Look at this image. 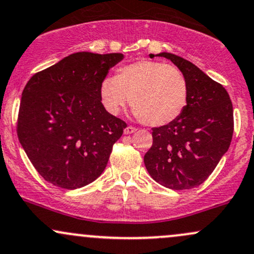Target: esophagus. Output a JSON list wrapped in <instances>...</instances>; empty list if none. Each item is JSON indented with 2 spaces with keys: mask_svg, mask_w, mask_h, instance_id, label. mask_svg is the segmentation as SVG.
I'll return each instance as SVG.
<instances>
[{
  "mask_svg": "<svg viewBox=\"0 0 254 254\" xmlns=\"http://www.w3.org/2000/svg\"><path fill=\"white\" fill-rule=\"evenodd\" d=\"M136 128L135 127H133V126H128V127H126L124 129V133L125 134H133V133H135L136 132Z\"/></svg>",
  "mask_w": 254,
  "mask_h": 254,
  "instance_id": "1",
  "label": "esophagus"
}]
</instances>
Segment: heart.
I'll return each instance as SVG.
<instances>
[{"mask_svg":"<svg viewBox=\"0 0 254 254\" xmlns=\"http://www.w3.org/2000/svg\"><path fill=\"white\" fill-rule=\"evenodd\" d=\"M104 108L116 115L128 103L134 115L152 127L170 124L182 114L188 101L186 77L177 67L156 61H140L107 77L100 86Z\"/></svg>","mask_w":254,"mask_h":254,"instance_id":"obj_1","label":"heart"}]
</instances>
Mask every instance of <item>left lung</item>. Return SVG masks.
Listing matches in <instances>:
<instances>
[{
	"label": "left lung",
	"instance_id": "obj_1",
	"mask_svg": "<svg viewBox=\"0 0 254 254\" xmlns=\"http://www.w3.org/2000/svg\"><path fill=\"white\" fill-rule=\"evenodd\" d=\"M157 56L170 59L186 77L188 101L176 120L152 128L153 144L144 163L160 186L192 189L209 177L228 151L234 129L233 106L227 90L192 63L172 53Z\"/></svg>",
	"mask_w": 254,
	"mask_h": 254
}]
</instances>
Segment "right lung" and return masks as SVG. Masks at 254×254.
Listing matches in <instances>:
<instances>
[{
  "label": "right lung",
  "instance_id": "right-lung-1",
  "mask_svg": "<svg viewBox=\"0 0 254 254\" xmlns=\"http://www.w3.org/2000/svg\"><path fill=\"white\" fill-rule=\"evenodd\" d=\"M122 53L77 52L33 74L22 91L16 132L45 181L78 189L106 169L126 122L109 114L100 86Z\"/></svg>",
  "mask_w": 254,
  "mask_h": 254
}]
</instances>
